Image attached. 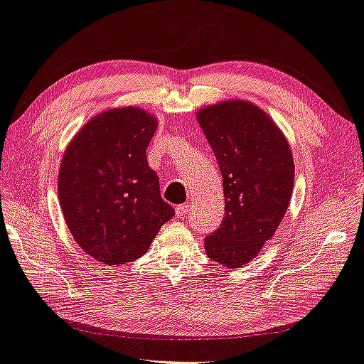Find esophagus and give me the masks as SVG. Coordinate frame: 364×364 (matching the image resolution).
Instances as JSON below:
<instances>
[{
    "mask_svg": "<svg viewBox=\"0 0 364 364\" xmlns=\"http://www.w3.org/2000/svg\"><path fill=\"white\" fill-rule=\"evenodd\" d=\"M187 203L186 205H177L176 206V216L177 218H181V220H183V218H186V215H187Z\"/></svg>",
    "mask_w": 364,
    "mask_h": 364,
    "instance_id": "obj_1",
    "label": "esophagus"
}]
</instances>
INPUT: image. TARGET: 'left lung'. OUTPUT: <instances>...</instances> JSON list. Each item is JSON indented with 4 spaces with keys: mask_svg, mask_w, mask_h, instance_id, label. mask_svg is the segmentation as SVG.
I'll return each instance as SVG.
<instances>
[{
    "mask_svg": "<svg viewBox=\"0 0 364 364\" xmlns=\"http://www.w3.org/2000/svg\"><path fill=\"white\" fill-rule=\"evenodd\" d=\"M223 176L225 218L205 237L210 259L239 268L257 257L287 213L294 183L288 139L249 100H223L197 112Z\"/></svg>",
    "mask_w": 364,
    "mask_h": 364,
    "instance_id": "1",
    "label": "left lung"
}]
</instances>
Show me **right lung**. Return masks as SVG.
Returning <instances> with one entry per match:
<instances>
[{
    "instance_id": "obj_1",
    "label": "right lung",
    "mask_w": 364,
    "mask_h": 364,
    "mask_svg": "<svg viewBox=\"0 0 364 364\" xmlns=\"http://www.w3.org/2000/svg\"><path fill=\"white\" fill-rule=\"evenodd\" d=\"M158 120L149 112H100L76 133L58 172V200L70 232L87 255L124 265L146 254L174 216L146 161Z\"/></svg>"
}]
</instances>
